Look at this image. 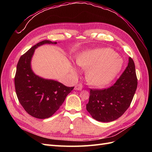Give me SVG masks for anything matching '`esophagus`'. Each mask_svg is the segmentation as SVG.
<instances>
[{
    "label": "esophagus",
    "instance_id": "1",
    "mask_svg": "<svg viewBox=\"0 0 152 152\" xmlns=\"http://www.w3.org/2000/svg\"><path fill=\"white\" fill-rule=\"evenodd\" d=\"M82 89V84H77L75 86V90H77V91H80Z\"/></svg>",
    "mask_w": 152,
    "mask_h": 152
}]
</instances>
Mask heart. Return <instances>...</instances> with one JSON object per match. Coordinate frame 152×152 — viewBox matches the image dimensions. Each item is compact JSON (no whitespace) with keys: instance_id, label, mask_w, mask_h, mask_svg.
I'll return each mask as SVG.
<instances>
[{"instance_id":"heart-1","label":"heart","mask_w":152,"mask_h":152,"mask_svg":"<svg viewBox=\"0 0 152 152\" xmlns=\"http://www.w3.org/2000/svg\"><path fill=\"white\" fill-rule=\"evenodd\" d=\"M77 63L87 69L86 78L96 87H103L110 83L121 70L123 59L110 48H96L84 51L77 58ZM76 73L75 68L72 69Z\"/></svg>"}]
</instances>
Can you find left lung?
Here are the masks:
<instances>
[{
	"instance_id": "1",
	"label": "left lung",
	"mask_w": 152,
	"mask_h": 152,
	"mask_svg": "<svg viewBox=\"0 0 152 152\" xmlns=\"http://www.w3.org/2000/svg\"><path fill=\"white\" fill-rule=\"evenodd\" d=\"M134 61L128 65L112 86L103 90L91 89L86 110L95 120L108 122L118 118L129 107L137 86Z\"/></svg>"
}]
</instances>
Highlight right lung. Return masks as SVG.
Returning <instances> with one entry per match:
<instances>
[{"label": "right lung", "instance_id": "obj_1", "mask_svg": "<svg viewBox=\"0 0 152 152\" xmlns=\"http://www.w3.org/2000/svg\"><path fill=\"white\" fill-rule=\"evenodd\" d=\"M56 44L48 40L39 42L22 55L17 65L15 77L17 97L25 111L37 118L51 117L74 88L57 80L44 79L32 70L31 61L35 50L44 44Z\"/></svg>", "mask_w": 152, "mask_h": 152}]
</instances>
